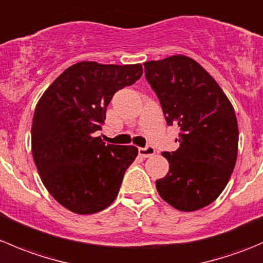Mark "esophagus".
Wrapping results in <instances>:
<instances>
[{
  "label": "esophagus",
  "mask_w": 263,
  "mask_h": 263,
  "mask_svg": "<svg viewBox=\"0 0 263 263\" xmlns=\"http://www.w3.org/2000/svg\"><path fill=\"white\" fill-rule=\"evenodd\" d=\"M155 154V148L153 146H148L146 147H140L139 148V155H141L142 158H148V156H153Z\"/></svg>",
  "instance_id": "esophagus-1"
}]
</instances>
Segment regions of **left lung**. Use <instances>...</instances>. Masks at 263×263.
Segmentation results:
<instances>
[{
  "mask_svg": "<svg viewBox=\"0 0 263 263\" xmlns=\"http://www.w3.org/2000/svg\"><path fill=\"white\" fill-rule=\"evenodd\" d=\"M144 67L166 123L179 129V147L161 154L169 172L156 190L177 210H200L219 197L235 166L234 108L213 76L187 55L148 61Z\"/></svg>",
  "mask_w": 263,
  "mask_h": 263,
  "instance_id": "8db88e82",
  "label": "left lung"
}]
</instances>
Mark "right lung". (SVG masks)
<instances>
[{
    "mask_svg": "<svg viewBox=\"0 0 263 263\" xmlns=\"http://www.w3.org/2000/svg\"><path fill=\"white\" fill-rule=\"evenodd\" d=\"M142 66L75 63L44 91L31 124V151L44 187L72 213H99L116 200L137 147L105 145L102 129L113 95L135 84Z\"/></svg>",
    "mask_w": 263,
    "mask_h": 263,
    "instance_id": "1",
    "label": "right lung"
}]
</instances>
